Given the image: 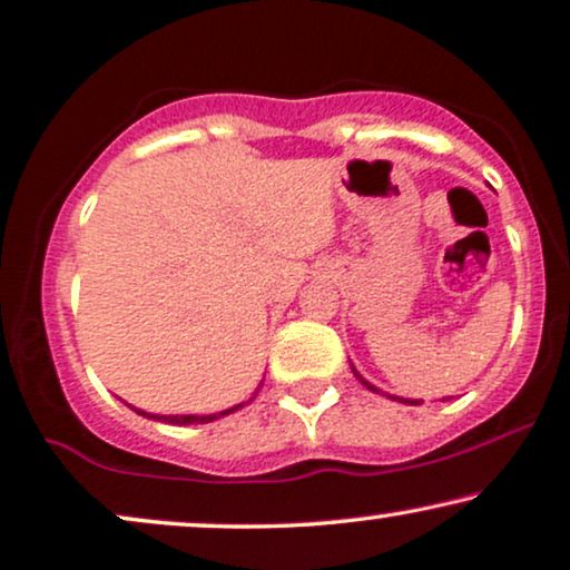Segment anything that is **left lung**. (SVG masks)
<instances>
[{"label":"left lung","mask_w":570,"mask_h":570,"mask_svg":"<svg viewBox=\"0 0 570 570\" xmlns=\"http://www.w3.org/2000/svg\"><path fill=\"white\" fill-rule=\"evenodd\" d=\"M353 374L358 376V382H361L363 387H368V390H372V393H380V390H376V387L372 385V382H366L358 372H355V366H353ZM390 397H393V401H401V403H411V406H416V403H422V401H411V397H397V395H390Z\"/></svg>","instance_id":"1"}]
</instances>
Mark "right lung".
<instances>
[{"instance_id": "obj_1", "label": "right lung", "mask_w": 570, "mask_h": 570, "mask_svg": "<svg viewBox=\"0 0 570 570\" xmlns=\"http://www.w3.org/2000/svg\"><path fill=\"white\" fill-rule=\"evenodd\" d=\"M257 390H259V387H257ZM242 406H244V403H236V406L219 411V414H169V416H164V414H148V411H140V409H132V406H129V409L137 411V414L148 416V420H156V422H167V424H207V422L219 420V416L233 414V411H238Z\"/></svg>"}]
</instances>
